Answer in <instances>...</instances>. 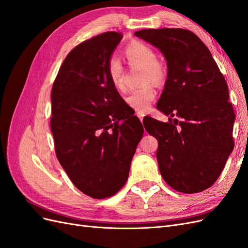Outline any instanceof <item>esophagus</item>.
Masks as SVG:
<instances>
[{
	"label": "esophagus",
	"mask_w": 248,
	"mask_h": 248,
	"mask_svg": "<svg viewBox=\"0 0 248 248\" xmlns=\"http://www.w3.org/2000/svg\"><path fill=\"white\" fill-rule=\"evenodd\" d=\"M137 116L140 118V121H142V119H144V117H145V114L144 112H137Z\"/></svg>",
	"instance_id": "esophagus-1"
}]
</instances>
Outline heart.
I'll return each instance as SVG.
<instances>
[{
	"instance_id": "heart-1",
	"label": "heart",
	"mask_w": 248,
	"mask_h": 248,
	"mask_svg": "<svg viewBox=\"0 0 248 248\" xmlns=\"http://www.w3.org/2000/svg\"><path fill=\"white\" fill-rule=\"evenodd\" d=\"M126 58L132 68L142 69L141 82L144 87L134 90L126 96L127 106L138 111H146L156 97V90L151 81L160 82L164 78L162 67L157 63L155 51L146 44L140 42L131 43L127 46ZM108 73L115 88H124L125 68L117 55H112L108 62Z\"/></svg>"
}]
</instances>
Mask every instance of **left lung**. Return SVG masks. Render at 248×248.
Wrapping results in <instances>:
<instances>
[{"label": "left lung", "instance_id": "left-lung-1", "mask_svg": "<svg viewBox=\"0 0 248 248\" xmlns=\"http://www.w3.org/2000/svg\"><path fill=\"white\" fill-rule=\"evenodd\" d=\"M159 48L168 78L157 108L170 118H149L146 130L158 140L162 178L184 193L212 186L234 149L235 114L227 81L199 37L184 29H146L134 33Z\"/></svg>", "mask_w": 248, "mask_h": 248}]
</instances>
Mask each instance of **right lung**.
<instances>
[{
	"label": "right lung",
	"instance_id": "1",
	"mask_svg": "<svg viewBox=\"0 0 248 248\" xmlns=\"http://www.w3.org/2000/svg\"><path fill=\"white\" fill-rule=\"evenodd\" d=\"M122 37L106 32L79 43L65 58L51 90L57 158L74 186L93 199L109 198L124 186L144 133L108 73Z\"/></svg>",
	"mask_w": 248,
	"mask_h": 248
}]
</instances>
